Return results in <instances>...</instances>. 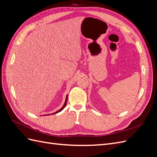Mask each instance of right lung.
Masks as SVG:
<instances>
[{"instance_id":"obj_1","label":"right lung","mask_w":157,"mask_h":157,"mask_svg":"<svg viewBox=\"0 0 157 157\" xmlns=\"http://www.w3.org/2000/svg\"><path fill=\"white\" fill-rule=\"evenodd\" d=\"M67 96H66V99H65V103H64V105H63V106L62 107H61L60 109H59V110H58V111H56V113H53V114H56V113H59V112H60V111H62L63 110V109L65 108V107L66 106V104H67Z\"/></svg>"}]
</instances>
